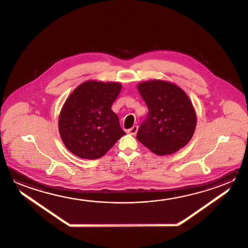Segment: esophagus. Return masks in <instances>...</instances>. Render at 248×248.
Here are the masks:
<instances>
[{
	"instance_id": "esophagus-1",
	"label": "esophagus",
	"mask_w": 248,
	"mask_h": 248,
	"mask_svg": "<svg viewBox=\"0 0 248 248\" xmlns=\"http://www.w3.org/2000/svg\"><path fill=\"white\" fill-rule=\"evenodd\" d=\"M137 131H138V126H134L131 127L130 129H128L127 130V133L129 134V135H135L136 133H137Z\"/></svg>"
}]
</instances>
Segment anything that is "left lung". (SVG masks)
Wrapping results in <instances>:
<instances>
[{"instance_id": "left-lung-1", "label": "left lung", "mask_w": 248, "mask_h": 248, "mask_svg": "<svg viewBox=\"0 0 248 248\" xmlns=\"http://www.w3.org/2000/svg\"><path fill=\"white\" fill-rule=\"evenodd\" d=\"M149 112L137 132V140L158 155H171L189 142L197 116L188 96L170 82L151 80L138 85Z\"/></svg>"}]
</instances>
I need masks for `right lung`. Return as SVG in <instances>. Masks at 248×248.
<instances>
[{"instance_id": "obj_1", "label": "right lung", "mask_w": 248, "mask_h": 248, "mask_svg": "<svg viewBox=\"0 0 248 248\" xmlns=\"http://www.w3.org/2000/svg\"><path fill=\"white\" fill-rule=\"evenodd\" d=\"M122 90L119 83L86 81L69 96L59 115V128L63 143L83 159L103 156L122 135L112 105Z\"/></svg>"}]
</instances>
